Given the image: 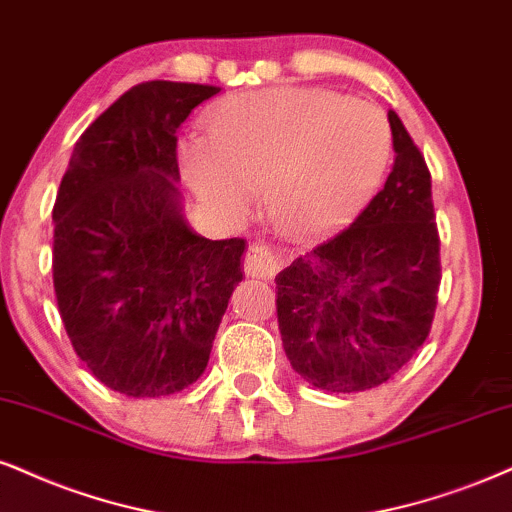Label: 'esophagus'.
Listing matches in <instances>:
<instances>
[{"label":"esophagus","mask_w":512,"mask_h":512,"mask_svg":"<svg viewBox=\"0 0 512 512\" xmlns=\"http://www.w3.org/2000/svg\"><path fill=\"white\" fill-rule=\"evenodd\" d=\"M245 274L264 278V281H271L281 269V260H278L276 250L267 243H252L248 252H245Z\"/></svg>","instance_id":"obj_1"}]
</instances>
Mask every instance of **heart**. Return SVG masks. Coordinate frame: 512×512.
<instances>
[{
	"label": "heart",
	"instance_id": "obj_1",
	"mask_svg": "<svg viewBox=\"0 0 512 512\" xmlns=\"http://www.w3.org/2000/svg\"><path fill=\"white\" fill-rule=\"evenodd\" d=\"M392 134L380 108L331 89L278 87L234 96L210 120V139L181 148L186 179L208 208L236 217L262 193L288 234H321L371 196Z\"/></svg>",
	"mask_w": 512,
	"mask_h": 512
}]
</instances>
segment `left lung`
I'll use <instances>...</instances> for the list:
<instances>
[{"mask_svg": "<svg viewBox=\"0 0 512 512\" xmlns=\"http://www.w3.org/2000/svg\"><path fill=\"white\" fill-rule=\"evenodd\" d=\"M397 158L347 229L276 276L290 366L326 392H364L401 371L430 335L442 281L430 170L387 113Z\"/></svg>", "mask_w": 512, "mask_h": 512, "instance_id": "8db88e82", "label": "left lung"}]
</instances>
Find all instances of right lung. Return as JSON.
I'll list each match as a JSON object with an SVG mask.
<instances>
[{
    "mask_svg": "<svg viewBox=\"0 0 512 512\" xmlns=\"http://www.w3.org/2000/svg\"><path fill=\"white\" fill-rule=\"evenodd\" d=\"M219 87L151 80L84 129L54 203V290L75 354L127 397H167L208 366L241 283L243 238L181 215L177 129Z\"/></svg>",
    "mask_w": 512,
    "mask_h": 512,
    "instance_id": "obj_1",
    "label": "right lung"
}]
</instances>
